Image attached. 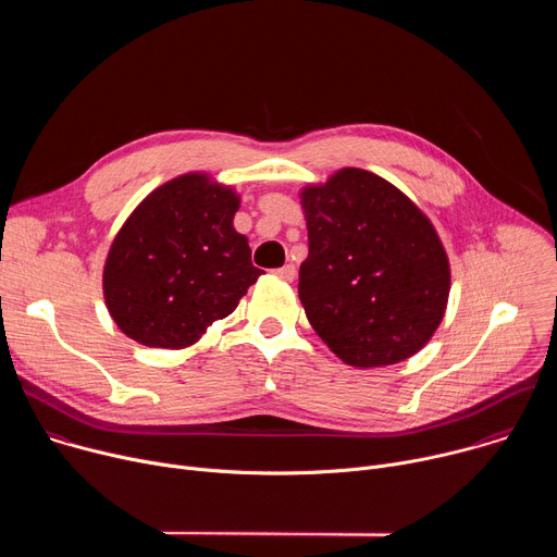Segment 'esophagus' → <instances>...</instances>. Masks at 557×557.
Masks as SVG:
<instances>
[{
    "instance_id": "esophagus-1",
    "label": "esophagus",
    "mask_w": 557,
    "mask_h": 557,
    "mask_svg": "<svg viewBox=\"0 0 557 557\" xmlns=\"http://www.w3.org/2000/svg\"><path fill=\"white\" fill-rule=\"evenodd\" d=\"M275 275H277V277H282V280H286V282H293V280H295V275H297V271H295V267H293V264H284L282 269H277V271H275Z\"/></svg>"
}]
</instances>
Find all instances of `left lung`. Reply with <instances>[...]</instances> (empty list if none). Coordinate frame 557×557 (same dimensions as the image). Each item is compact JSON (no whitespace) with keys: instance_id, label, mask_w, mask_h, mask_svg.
I'll return each instance as SVG.
<instances>
[{"instance_id":"8db88e82","label":"left lung","mask_w":557,"mask_h":557,"mask_svg":"<svg viewBox=\"0 0 557 557\" xmlns=\"http://www.w3.org/2000/svg\"><path fill=\"white\" fill-rule=\"evenodd\" d=\"M308 258L299 299L314 333L348 366L419 352L438 329L449 262L428 215L381 176L346 168L301 191Z\"/></svg>"}]
</instances>
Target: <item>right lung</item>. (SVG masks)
Returning a JSON list of instances; mask_svg holds the SVG:
<instances>
[{"mask_svg": "<svg viewBox=\"0 0 557 557\" xmlns=\"http://www.w3.org/2000/svg\"><path fill=\"white\" fill-rule=\"evenodd\" d=\"M240 198L205 174L153 189L125 220L103 269L116 326L149 348H185L231 314L262 275L233 228Z\"/></svg>", "mask_w": 557, "mask_h": 557, "instance_id": "right-lung-1", "label": "right lung"}]
</instances>
